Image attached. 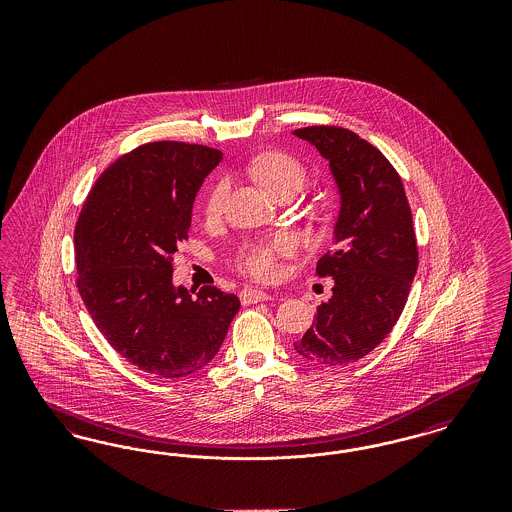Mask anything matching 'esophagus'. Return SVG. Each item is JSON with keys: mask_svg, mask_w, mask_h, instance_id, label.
Returning a JSON list of instances; mask_svg holds the SVG:
<instances>
[{"mask_svg": "<svg viewBox=\"0 0 512 512\" xmlns=\"http://www.w3.org/2000/svg\"><path fill=\"white\" fill-rule=\"evenodd\" d=\"M240 299L244 305H251V303H259V301H268L272 299V295L263 290H255V288H245L240 292Z\"/></svg>", "mask_w": 512, "mask_h": 512, "instance_id": "esophagus-1", "label": "esophagus"}]
</instances>
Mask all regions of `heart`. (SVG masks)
<instances>
[{
	"instance_id": "obj_1",
	"label": "heart",
	"mask_w": 512,
	"mask_h": 512,
	"mask_svg": "<svg viewBox=\"0 0 512 512\" xmlns=\"http://www.w3.org/2000/svg\"><path fill=\"white\" fill-rule=\"evenodd\" d=\"M249 172L257 178L270 194L280 197L288 192H297L305 180V165L286 151H267L257 155L249 163ZM230 195V182L220 180L207 195L205 201V219L217 220L224 215ZM295 240L290 234H278L270 240H261L245 245L236 255V268L255 280H272L280 272V259L292 255Z\"/></svg>"
}]
</instances>
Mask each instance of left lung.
I'll use <instances>...</instances> for the list:
<instances>
[{
  "label": "left lung",
  "instance_id": "8db88e82",
  "mask_svg": "<svg viewBox=\"0 0 512 512\" xmlns=\"http://www.w3.org/2000/svg\"><path fill=\"white\" fill-rule=\"evenodd\" d=\"M293 134L330 161L341 194L336 249L317 263L320 278H334L332 297L293 347L315 365L338 368L378 347L403 313L418 268L413 215L399 172L378 147L332 124Z\"/></svg>",
  "mask_w": 512,
  "mask_h": 512
}]
</instances>
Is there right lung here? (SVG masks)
Masks as SVG:
<instances>
[{"mask_svg":"<svg viewBox=\"0 0 512 512\" xmlns=\"http://www.w3.org/2000/svg\"><path fill=\"white\" fill-rule=\"evenodd\" d=\"M222 159L215 147L149 142L99 174L74 228L76 288L99 332L130 365L186 378L220 349L240 311L234 293L172 288L195 194Z\"/></svg>","mask_w":512,"mask_h":512,"instance_id":"add662e5","label":"right lung"}]
</instances>
